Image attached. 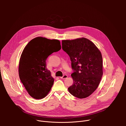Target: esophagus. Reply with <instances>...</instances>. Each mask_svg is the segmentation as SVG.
I'll use <instances>...</instances> for the list:
<instances>
[{
	"mask_svg": "<svg viewBox=\"0 0 126 126\" xmlns=\"http://www.w3.org/2000/svg\"><path fill=\"white\" fill-rule=\"evenodd\" d=\"M67 77H68V76H67V75H63L62 77H61L60 78H61V79H65L67 78Z\"/></svg>",
	"mask_w": 126,
	"mask_h": 126,
	"instance_id": "obj_1",
	"label": "esophagus"
}]
</instances>
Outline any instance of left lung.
<instances>
[{
	"instance_id": "8db88e82",
	"label": "left lung",
	"mask_w": 126,
	"mask_h": 126,
	"mask_svg": "<svg viewBox=\"0 0 126 126\" xmlns=\"http://www.w3.org/2000/svg\"><path fill=\"white\" fill-rule=\"evenodd\" d=\"M62 49L69 56L73 73L70 93L78 98L91 95L98 87L103 75L101 53L90 40L81 38L62 41Z\"/></svg>"
}]
</instances>
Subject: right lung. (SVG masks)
<instances>
[{"label": "right lung", "mask_w": 126, "mask_h": 126, "mask_svg": "<svg viewBox=\"0 0 126 126\" xmlns=\"http://www.w3.org/2000/svg\"><path fill=\"white\" fill-rule=\"evenodd\" d=\"M60 42L42 37L32 39L24 48L20 58L19 76L28 94L41 99L48 94L54 83L46 60L53 52L61 49Z\"/></svg>", "instance_id": "1"}]
</instances>
